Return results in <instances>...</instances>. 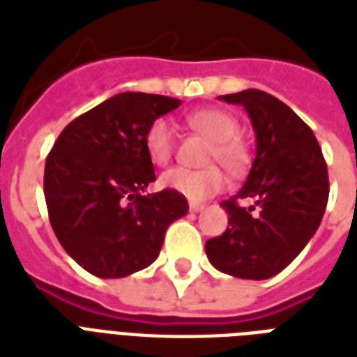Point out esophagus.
Returning a JSON list of instances; mask_svg holds the SVG:
<instances>
[{"label": "esophagus", "mask_w": 357, "mask_h": 357, "mask_svg": "<svg viewBox=\"0 0 357 357\" xmlns=\"http://www.w3.org/2000/svg\"><path fill=\"white\" fill-rule=\"evenodd\" d=\"M189 209H190V213H198L204 209V206H202V204H196V202H190Z\"/></svg>", "instance_id": "34e87169"}]
</instances>
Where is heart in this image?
<instances>
[{
	"instance_id": "b5f03b06",
	"label": "heart",
	"mask_w": 357,
	"mask_h": 357,
	"mask_svg": "<svg viewBox=\"0 0 357 357\" xmlns=\"http://www.w3.org/2000/svg\"><path fill=\"white\" fill-rule=\"evenodd\" d=\"M187 123L198 133L211 140L206 162H220L231 176H238L248 168L250 153L243 140L238 139V122L220 109H200L187 116ZM144 146L155 165H167L174 153V133L168 120L157 119L146 129ZM161 185L190 202H202L218 195L226 185V176L218 167L200 170L172 168L162 174Z\"/></svg>"
}]
</instances>
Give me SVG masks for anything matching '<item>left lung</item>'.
<instances>
[{
    "mask_svg": "<svg viewBox=\"0 0 357 357\" xmlns=\"http://www.w3.org/2000/svg\"><path fill=\"white\" fill-rule=\"evenodd\" d=\"M218 100L244 107L255 133V159L243 189L220 204L229 226L207 241V259L229 276L266 280L321 226L330 195L326 162L310 126L278 98L248 89ZM238 199L255 206L241 208Z\"/></svg>",
    "mask_w": 357,
    "mask_h": 357,
    "instance_id": "1",
    "label": "left lung"
}]
</instances>
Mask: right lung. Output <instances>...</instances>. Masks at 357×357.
<instances>
[{"instance_id": "add662e5", "label": "right lung", "mask_w": 357, "mask_h": 357, "mask_svg": "<svg viewBox=\"0 0 357 357\" xmlns=\"http://www.w3.org/2000/svg\"><path fill=\"white\" fill-rule=\"evenodd\" d=\"M181 100L144 92L109 98L63 129L44 168L52 228L72 259L98 278H123L150 266L168 226L189 211L155 181L146 129Z\"/></svg>"}]
</instances>
